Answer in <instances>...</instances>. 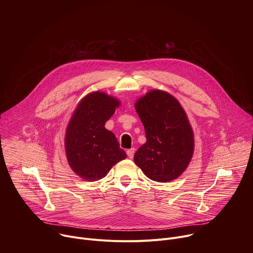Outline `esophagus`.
<instances>
[{"mask_svg":"<svg viewBox=\"0 0 253 253\" xmlns=\"http://www.w3.org/2000/svg\"><path fill=\"white\" fill-rule=\"evenodd\" d=\"M134 153H135V149H134V148H131V149H128V150H127V155H128V157H129L130 159L133 158Z\"/></svg>","mask_w":253,"mask_h":253,"instance_id":"1","label":"esophagus"}]
</instances>
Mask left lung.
I'll return each instance as SVG.
<instances>
[{
    "label": "left lung",
    "instance_id": "8db88e82",
    "mask_svg": "<svg viewBox=\"0 0 253 253\" xmlns=\"http://www.w3.org/2000/svg\"><path fill=\"white\" fill-rule=\"evenodd\" d=\"M135 108L147 139L134 155L135 164L154 181L176 179L187 168L194 150L193 132L183 108L160 90L140 98Z\"/></svg>",
    "mask_w": 253,
    "mask_h": 253
}]
</instances>
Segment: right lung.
I'll list each match as a JSON object with an SVG mask.
<instances>
[{
  "label": "right lung",
  "instance_id": "1",
  "mask_svg": "<svg viewBox=\"0 0 253 253\" xmlns=\"http://www.w3.org/2000/svg\"><path fill=\"white\" fill-rule=\"evenodd\" d=\"M119 105L113 97L94 92L81 100L70 120L65 137L67 159L73 171L87 181L104 178L127 156L115 135L104 127Z\"/></svg>",
  "mask_w": 253,
  "mask_h": 253
}]
</instances>
